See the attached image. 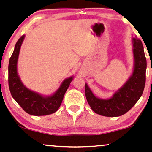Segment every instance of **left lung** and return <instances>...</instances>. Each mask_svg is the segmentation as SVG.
<instances>
[{
    "mask_svg": "<svg viewBox=\"0 0 152 152\" xmlns=\"http://www.w3.org/2000/svg\"><path fill=\"white\" fill-rule=\"evenodd\" d=\"M133 45L134 69L130 77L108 99L96 97L86 83L85 92L88 103L97 114L105 117H118L125 114L142 96L146 81L147 60L142 41L132 39Z\"/></svg>",
    "mask_w": 152,
    "mask_h": 152,
    "instance_id": "1",
    "label": "left lung"
}]
</instances>
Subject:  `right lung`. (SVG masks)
I'll return each mask as SVG.
<instances>
[{"instance_id": "1", "label": "right lung", "mask_w": 152, "mask_h": 152, "mask_svg": "<svg viewBox=\"0 0 152 152\" xmlns=\"http://www.w3.org/2000/svg\"><path fill=\"white\" fill-rule=\"evenodd\" d=\"M25 35L18 40L8 65V84L12 98L25 112L32 115H47L55 113L61 105L64 96L74 79L71 76L64 80L58 88L51 96H43L28 89L23 83L18 73L17 64L20 50Z\"/></svg>"}]
</instances>
